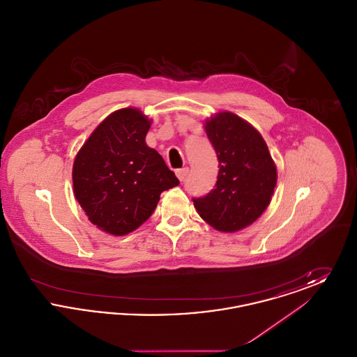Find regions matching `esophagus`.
<instances>
[{"mask_svg":"<svg viewBox=\"0 0 357 357\" xmlns=\"http://www.w3.org/2000/svg\"><path fill=\"white\" fill-rule=\"evenodd\" d=\"M175 174H176L178 179H179L181 182H183V181L186 179L187 174H188V167H183V169H178V170L175 171Z\"/></svg>","mask_w":357,"mask_h":357,"instance_id":"esophagus-1","label":"esophagus"}]
</instances>
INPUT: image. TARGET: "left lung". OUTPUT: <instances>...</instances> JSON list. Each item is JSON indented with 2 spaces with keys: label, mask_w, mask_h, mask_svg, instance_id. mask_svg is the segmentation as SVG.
<instances>
[{
  "label": "left lung",
  "mask_w": 357,
  "mask_h": 357,
  "mask_svg": "<svg viewBox=\"0 0 357 357\" xmlns=\"http://www.w3.org/2000/svg\"><path fill=\"white\" fill-rule=\"evenodd\" d=\"M204 130L218 158L214 188L194 206L214 229L234 233L257 221L272 201L277 169L261 134L231 112L215 114Z\"/></svg>",
  "instance_id": "1"
}]
</instances>
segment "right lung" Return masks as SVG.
Segmentation results:
<instances>
[{
    "label": "right lung",
    "instance_id": "obj_1",
    "mask_svg": "<svg viewBox=\"0 0 357 357\" xmlns=\"http://www.w3.org/2000/svg\"><path fill=\"white\" fill-rule=\"evenodd\" d=\"M151 120L136 108L112 112L76 155L73 194L88 220L112 236H126L147 221L165 190L179 181L146 144Z\"/></svg>",
    "mask_w": 357,
    "mask_h": 357
}]
</instances>
